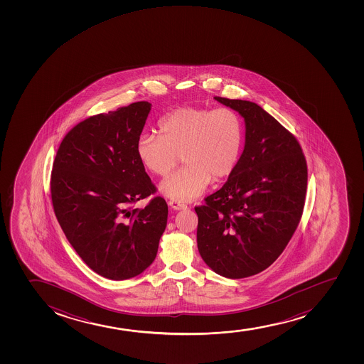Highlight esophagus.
I'll return each mask as SVG.
<instances>
[{"mask_svg":"<svg viewBox=\"0 0 364 364\" xmlns=\"http://www.w3.org/2000/svg\"><path fill=\"white\" fill-rule=\"evenodd\" d=\"M168 205L171 206L172 209L176 210V211H178V210L187 209V205L182 204V203L178 200H170L168 201Z\"/></svg>","mask_w":364,"mask_h":364,"instance_id":"obj_1","label":"esophagus"}]
</instances>
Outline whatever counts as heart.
Instances as JSON below:
<instances>
[{"label":"heart","mask_w":364,"mask_h":364,"mask_svg":"<svg viewBox=\"0 0 364 364\" xmlns=\"http://www.w3.org/2000/svg\"><path fill=\"white\" fill-rule=\"evenodd\" d=\"M159 129L161 134H139L136 151L143 166L159 177H166L182 156L184 166L160 184L166 197L194 200L211 178H226L238 164L242 125L233 109L183 107L165 115Z\"/></svg>","instance_id":"obj_1"}]
</instances>
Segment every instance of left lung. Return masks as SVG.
<instances>
[{
  "label": "left lung",
  "instance_id": "obj_1",
  "mask_svg": "<svg viewBox=\"0 0 364 364\" xmlns=\"http://www.w3.org/2000/svg\"><path fill=\"white\" fill-rule=\"evenodd\" d=\"M244 119L245 144L220 191L197 206L201 259L230 279L269 267L300 222L307 189V164L296 138L249 100L215 97Z\"/></svg>",
  "mask_w": 364,
  "mask_h": 364
}]
</instances>
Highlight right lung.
Segmentation results:
<instances>
[{"instance_id": "1", "label": "right lung", "mask_w": 364, "mask_h": 364, "mask_svg": "<svg viewBox=\"0 0 364 364\" xmlns=\"http://www.w3.org/2000/svg\"><path fill=\"white\" fill-rule=\"evenodd\" d=\"M151 109L136 102L88 117L68 132L53 161L55 218L85 264L108 279L146 271L166 228L163 198L144 209L131 208L155 192L136 151Z\"/></svg>"}]
</instances>
